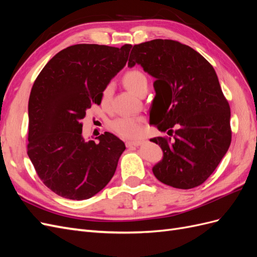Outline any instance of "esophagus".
I'll use <instances>...</instances> for the list:
<instances>
[{"mask_svg":"<svg viewBox=\"0 0 257 257\" xmlns=\"http://www.w3.org/2000/svg\"><path fill=\"white\" fill-rule=\"evenodd\" d=\"M142 144V142H126V147H138Z\"/></svg>","mask_w":257,"mask_h":257,"instance_id":"obj_1","label":"esophagus"}]
</instances>
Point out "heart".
<instances>
[{"mask_svg": "<svg viewBox=\"0 0 257 257\" xmlns=\"http://www.w3.org/2000/svg\"><path fill=\"white\" fill-rule=\"evenodd\" d=\"M123 84L134 93L136 95H141V93L145 90H148V78L147 76L137 69H132L126 72L123 76ZM113 88L111 84H108L103 89L102 94H100V102L104 107H107L110 104L112 97ZM110 130L118 136L126 139H136L139 138L143 133V121L136 118H118L113 120L109 124Z\"/></svg>", "mask_w": 257, "mask_h": 257, "instance_id": "obj_1", "label": "heart"}]
</instances>
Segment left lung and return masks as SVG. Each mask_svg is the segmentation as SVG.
<instances>
[{
  "mask_svg": "<svg viewBox=\"0 0 257 257\" xmlns=\"http://www.w3.org/2000/svg\"><path fill=\"white\" fill-rule=\"evenodd\" d=\"M139 64L155 78L150 124L170 137L151 142L163 150L152 172L176 189L203 184L226 154L230 108L214 68L196 50L172 40L134 45L128 66Z\"/></svg>",
  "mask_w": 257,
  "mask_h": 257,
  "instance_id": "obj_1",
  "label": "left lung"
}]
</instances>
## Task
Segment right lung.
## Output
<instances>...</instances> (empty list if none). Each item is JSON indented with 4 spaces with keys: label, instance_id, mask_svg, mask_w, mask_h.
Here are the masks:
<instances>
[{
    "label": "right lung",
    "instance_id": "obj_1",
    "mask_svg": "<svg viewBox=\"0 0 257 257\" xmlns=\"http://www.w3.org/2000/svg\"><path fill=\"white\" fill-rule=\"evenodd\" d=\"M132 45L121 48L78 44L61 50L45 67L29 98L28 155L43 183L59 196L82 200L111 180L125 145L105 132L82 137L81 120L112 77L126 64Z\"/></svg>",
    "mask_w": 257,
    "mask_h": 257
}]
</instances>
